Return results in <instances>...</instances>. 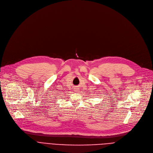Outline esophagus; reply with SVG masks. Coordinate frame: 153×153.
<instances>
[{"instance_id": "34e87169", "label": "esophagus", "mask_w": 153, "mask_h": 153, "mask_svg": "<svg viewBox=\"0 0 153 153\" xmlns=\"http://www.w3.org/2000/svg\"><path fill=\"white\" fill-rule=\"evenodd\" d=\"M78 88L77 87H76V88H75V91H78Z\"/></svg>"}]
</instances>
